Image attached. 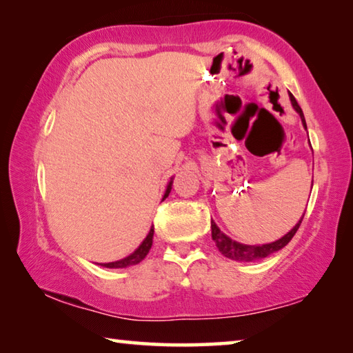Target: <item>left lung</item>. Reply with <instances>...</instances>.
<instances>
[{"mask_svg": "<svg viewBox=\"0 0 353 353\" xmlns=\"http://www.w3.org/2000/svg\"><path fill=\"white\" fill-rule=\"evenodd\" d=\"M290 98H291L292 107H294L296 112L299 113V115H301L303 126H305V129H307V123H305V118H303L301 105L297 104V101H296L294 97H292V94H290ZM302 219L303 218H301V221H299V223L294 227H292L288 234L280 238V240L270 243V244H263V246H246V244H240L236 241H232L229 236H225L223 232L218 229V225L214 224L213 221H212V238H213L214 244H216V248L219 249V252L223 254L224 256H227V259H232V260H236V261H255V260L265 259V256L277 252V250L285 248L286 244H288L292 240V236L296 235V232L299 229V225H301Z\"/></svg>", "mask_w": 353, "mask_h": 353, "instance_id": "obj_1", "label": "left lung"}]
</instances>
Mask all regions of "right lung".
I'll use <instances>...</instances> for the list:
<instances>
[{
	"instance_id": "obj_1",
	"label": "right lung",
	"mask_w": 353,
	"mask_h": 353,
	"mask_svg": "<svg viewBox=\"0 0 353 353\" xmlns=\"http://www.w3.org/2000/svg\"><path fill=\"white\" fill-rule=\"evenodd\" d=\"M171 183H172V182H170L168 188H166V193H165V196H163V199L166 198V196L170 194ZM152 236H154V227H151V230H149V234H148V236L145 238V241H143V243L140 244V248L137 249L132 255H129V256H126V259L118 260V261L101 263V266H104V268H126V266H130V265H137V263H140V261L148 255L149 249H151V246H152Z\"/></svg>"
}]
</instances>
